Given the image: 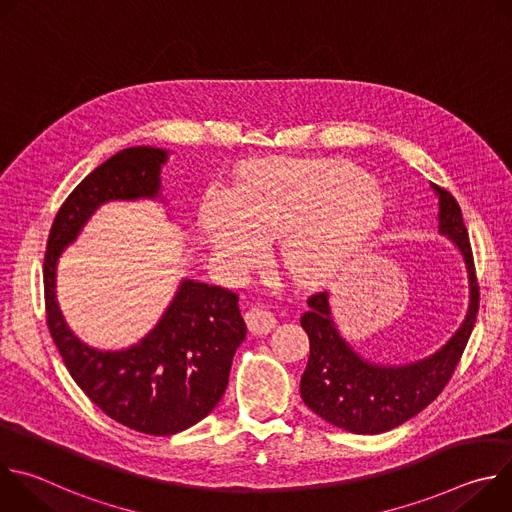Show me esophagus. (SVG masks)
<instances>
[{
	"label": "esophagus",
	"instance_id": "1",
	"mask_svg": "<svg viewBox=\"0 0 512 512\" xmlns=\"http://www.w3.org/2000/svg\"><path fill=\"white\" fill-rule=\"evenodd\" d=\"M245 322L253 334H269L277 324L275 316L263 308H249L245 312Z\"/></svg>",
	"mask_w": 512,
	"mask_h": 512
}]
</instances>
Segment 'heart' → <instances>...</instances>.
Segmentation results:
<instances>
[{"mask_svg": "<svg viewBox=\"0 0 512 512\" xmlns=\"http://www.w3.org/2000/svg\"><path fill=\"white\" fill-rule=\"evenodd\" d=\"M387 212V200L358 168L334 162H265L198 206V225L214 255L243 271L261 239L281 235L279 257L302 283L334 277Z\"/></svg>", "mask_w": 512, "mask_h": 512, "instance_id": "heart-1", "label": "heart"}]
</instances>
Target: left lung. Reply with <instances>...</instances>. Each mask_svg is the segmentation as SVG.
Returning <instances> with one entry per match:
<instances>
[{"mask_svg": "<svg viewBox=\"0 0 512 512\" xmlns=\"http://www.w3.org/2000/svg\"><path fill=\"white\" fill-rule=\"evenodd\" d=\"M431 186L440 196V233L462 253L470 287L466 318L448 344L423 360L385 367L360 358L340 336L328 291L310 296V310L302 316V328L310 338V358L300 383L302 399L316 415L350 433H383L425 409L452 379L476 322L480 287L462 210L448 190Z\"/></svg>", "mask_w": 512, "mask_h": 512, "instance_id": "obj_1", "label": "left lung"}]
</instances>
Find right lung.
<instances>
[{"mask_svg": "<svg viewBox=\"0 0 512 512\" xmlns=\"http://www.w3.org/2000/svg\"><path fill=\"white\" fill-rule=\"evenodd\" d=\"M166 160V150L139 145L103 162L62 202L44 255L46 324L70 377L105 415L148 435L184 431L221 401L247 334L239 296L184 279L148 336L127 350L103 352L66 326L56 302V265L101 204L160 198Z\"/></svg>", "mask_w": 512, "mask_h": 512, "instance_id": "1", "label": "right lung"}]
</instances>
